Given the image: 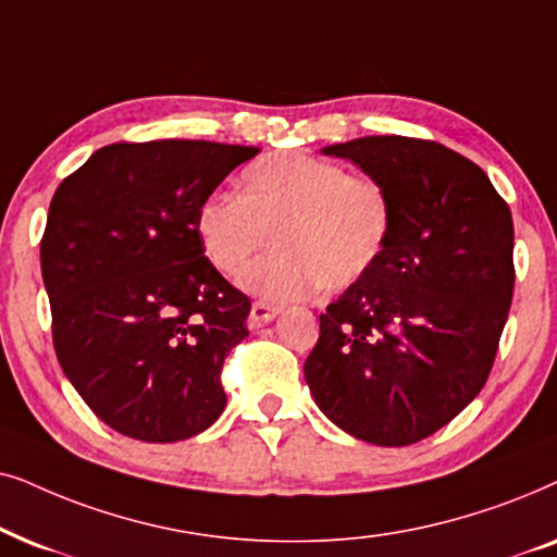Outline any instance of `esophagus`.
<instances>
[{
  "instance_id": "esophagus-1",
  "label": "esophagus",
  "mask_w": 557,
  "mask_h": 557,
  "mask_svg": "<svg viewBox=\"0 0 557 557\" xmlns=\"http://www.w3.org/2000/svg\"><path fill=\"white\" fill-rule=\"evenodd\" d=\"M280 315L277 306H270V302H255L249 310V329H259L262 323H270Z\"/></svg>"
}]
</instances>
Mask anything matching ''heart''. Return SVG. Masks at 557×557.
<instances>
[{
    "mask_svg": "<svg viewBox=\"0 0 557 557\" xmlns=\"http://www.w3.org/2000/svg\"><path fill=\"white\" fill-rule=\"evenodd\" d=\"M239 188L198 206V239L221 274L239 277L272 234L277 251L244 274V287L262 298L302 300L321 285L346 290L387 251L395 209L374 177L315 154L274 152L244 168Z\"/></svg>",
    "mask_w": 557,
    "mask_h": 557,
    "instance_id": "obj_1",
    "label": "heart"
}]
</instances>
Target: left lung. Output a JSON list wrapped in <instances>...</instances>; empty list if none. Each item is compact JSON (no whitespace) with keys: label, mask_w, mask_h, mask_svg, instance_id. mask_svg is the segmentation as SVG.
Masks as SVG:
<instances>
[{"label":"left lung","mask_w":557,"mask_h":557,"mask_svg":"<svg viewBox=\"0 0 557 557\" xmlns=\"http://www.w3.org/2000/svg\"><path fill=\"white\" fill-rule=\"evenodd\" d=\"M323 154L387 188L395 228L380 264L321 313L306 382L348 435L410 446L488 380L515 293L511 211L476 162L430 139L359 137Z\"/></svg>","instance_id":"obj_1"}]
</instances>
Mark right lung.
<instances>
[{"mask_svg":"<svg viewBox=\"0 0 557 557\" xmlns=\"http://www.w3.org/2000/svg\"><path fill=\"white\" fill-rule=\"evenodd\" d=\"M257 147L116 143L58 185L40 242L53 346L96 418L145 443L224 412L221 367L251 302L203 255L196 213Z\"/></svg>","mask_w":557,"mask_h":557,"instance_id":"right-lung-1","label":"right lung"}]
</instances>
